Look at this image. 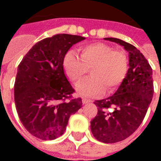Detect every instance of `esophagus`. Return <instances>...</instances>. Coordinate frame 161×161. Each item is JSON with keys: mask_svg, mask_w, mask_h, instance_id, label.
<instances>
[{"mask_svg": "<svg viewBox=\"0 0 161 161\" xmlns=\"http://www.w3.org/2000/svg\"><path fill=\"white\" fill-rule=\"evenodd\" d=\"M82 102H83V104H86V103H91V102H92V100H90V99H88V98H83V99H82Z\"/></svg>", "mask_w": 161, "mask_h": 161, "instance_id": "34e87169", "label": "esophagus"}]
</instances>
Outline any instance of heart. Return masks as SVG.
Here are the masks:
<instances>
[{
    "label": "heart",
    "instance_id": "obj_1",
    "mask_svg": "<svg viewBox=\"0 0 161 161\" xmlns=\"http://www.w3.org/2000/svg\"><path fill=\"white\" fill-rule=\"evenodd\" d=\"M63 68L70 80L77 84L91 70L92 78L77 86V93L84 97L103 94L105 88L113 93L125 80L129 63L125 53L115 51L104 43L88 45L81 49V58L70 51L63 59Z\"/></svg>",
    "mask_w": 161,
    "mask_h": 161
}]
</instances>
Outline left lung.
Instances as JSON below:
<instances>
[{"label":"left lung","mask_w":161,"mask_h":161,"mask_svg":"<svg viewBox=\"0 0 161 161\" xmlns=\"http://www.w3.org/2000/svg\"><path fill=\"white\" fill-rule=\"evenodd\" d=\"M129 53V69L125 80L112 96L94 102L98 114L91 121L96 140L112 144L132 135L141 125L154 93L152 68L135 47L118 38L107 37Z\"/></svg>","instance_id":"obj_1"}]
</instances>
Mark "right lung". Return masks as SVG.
Returning <instances> with one entry per match:
<instances>
[{
	"instance_id": "right-lung-1",
	"label": "right lung",
	"mask_w": 161,
	"mask_h": 161,
	"mask_svg": "<svg viewBox=\"0 0 161 161\" xmlns=\"http://www.w3.org/2000/svg\"><path fill=\"white\" fill-rule=\"evenodd\" d=\"M85 37L57 34L36 42L17 68L14 98L21 124L35 137L52 140L66 130L68 119L82 107L81 98L66 101L73 93L63 69L71 47Z\"/></svg>"
}]
</instances>
